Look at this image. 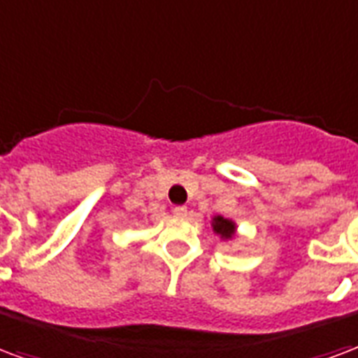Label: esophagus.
Returning a JSON list of instances; mask_svg holds the SVG:
<instances>
[{"mask_svg": "<svg viewBox=\"0 0 358 358\" xmlns=\"http://www.w3.org/2000/svg\"><path fill=\"white\" fill-rule=\"evenodd\" d=\"M172 214H174L176 218H186L187 208L186 206H174V208H172Z\"/></svg>", "mask_w": 358, "mask_h": 358, "instance_id": "1", "label": "esophagus"}]
</instances>
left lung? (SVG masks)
Here are the masks:
<instances>
[{
    "mask_svg": "<svg viewBox=\"0 0 358 358\" xmlns=\"http://www.w3.org/2000/svg\"><path fill=\"white\" fill-rule=\"evenodd\" d=\"M213 229L214 233H218L222 239H231L233 235H235V224H233L231 220L222 218V216H216L213 220Z\"/></svg>",
    "mask_w": 358,
    "mask_h": 358,
    "instance_id": "left-lung-1",
    "label": "left lung"
}]
</instances>
